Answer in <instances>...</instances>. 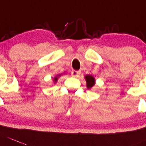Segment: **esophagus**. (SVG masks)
Wrapping results in <instances>:
<instances>
[{
	"instance_id": "1",
	"label": "esophagus",
	"mask_w": 146,
	"mask_h": 146,
	"mask_svg": "<svg viewBox=\"0 0 146 146\" xmlns=\"http://www.w3.org/2000/svg\"><path fill=\"white\" fill-rule=\"evenodd\" d=\"M80 74H81V71H79V70H72L71 72V75L73 77H78Z\"/></svg>"
}]
</instances>
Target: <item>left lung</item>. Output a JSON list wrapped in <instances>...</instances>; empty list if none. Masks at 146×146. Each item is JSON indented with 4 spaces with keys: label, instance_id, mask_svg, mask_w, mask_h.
Here are the masks:
<instances>
[{
    "label": "left lung",
    "instance_id": "1",
    "mask_svg": "<svg viewBox=\"0 0 146 146\" xmlns=\"http://www.w3.org/2000/svg\"><path fill=\"white\" fill-rule=\"evenodd\" d=\"M85 79L86 81V86L87 88L89 89V88H92L94 86V85L95 84V78L91 75H86L85 76Z\"/></svg>",
    "mask_w": 146,
    "mask_h": 146
}]
</instances>
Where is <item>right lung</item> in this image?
Here are the masks:
<instances>
[{
	"mask_svg": "<svg viewBox=\"0 0 146 146\" xmlns=\"http://www.w3.org/2000/svg\"><path fill=\"white\" fill-rule=\"evenodd\" d=\"M61 75H58V76H56V77H54V83H56L57 82V81H58V77H60V76Z\"/></svg>",
	"mask_w": 146,
	"mask_h": 146,
	"instance_id": "obj_1",
	"label": "right lung"
}]
</instances>
